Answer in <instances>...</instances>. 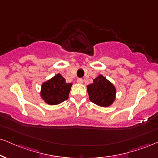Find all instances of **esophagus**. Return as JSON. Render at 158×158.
<instances>
[{
  "mask_svg": "<svg viewBox=\"0 0 158 158\" xmlns=\"http://www.w3.org/2000/svg\"><path fill=\"white\" fill-rule=\"evenodd\" d=\"M77 82L79 83V84H81L83 82V79L81 78H79V79H77Z\"/></svg>",
  "mask_w": 158,
  "mask_h": 158,
  "instance_id": "esophagus-1",
  "label": "esophagus"
}]
</instances>
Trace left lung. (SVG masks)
Segmentation results:
<instances>
[{"instance_id":"obj_1","label":"left lung","mask_w":158,"mask_h":158,"mask_svg":"<svg viewBox=\"0 0 158 158\" xmlns=\"http://www.w3.org/2000/svg\"><path fill=\"white\" fill-rule=\"evenodd\" d=\"M87 89L90 102L100 107H109L115 99L116 89L102 75L94 79V82L87 85Z\"/></svg>"}]
</instances>
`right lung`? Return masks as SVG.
<instances>
[{"mask_svg": "<svg viewBox=\"0 0 158 158\" xmlns=\"http://www.w3.org/2000/svg\"><path fill=\"white\" fill-rule=\"evenodd\" d=\"M71 86L72 83H66L62 76L58 73L42 84L40 96L45 103L56 105L68 99Z\"/></svg>", "mask_w": 158, "mask_h": 158, "instance_id": "1", "label": "right lung"}]
</instances>
